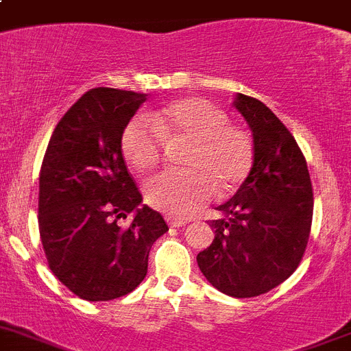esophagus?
Listing matches in <instances>:
<instances>
[{
	"label": "esophagus",
	"instance_id": "obj_1",
	"mask_svg": "<svg viewBox=\"0 0 351 351\" xmlns=\"http://www.w3.org/2000/svg\"><path fill=\"white\" fill-rule=\"evenodd\" d=\"M167 223H169L172 228H181V226H184V224H188V221L176 219V217H167Z\"/></svg>",
	"mask_w": 351,
	"mask_h": 351
}]
</instances>
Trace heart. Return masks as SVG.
<instances>
[{
    "instance_id": "b5f03b06",
    "label": "heart",
    "mask_w": 351,
    "mask_h": 351,
    "mask_svg": "<svg viewBox=\"0 0 351 351\" xmlns=\"http://www.w3.org/2000/svg\"><path fill=\"white\" fill-rule=\"evenodd\" d=\"M167 143H189L182 156L186 170H169L144 186L151 207L184 215L204 207L215 189L228 197L252 172L256 149L245 127L230 123L223 108L202 97H188L154 112L136 117L121 134V153L139 172L158 167Z\"/></svg>"
}]
</instances>
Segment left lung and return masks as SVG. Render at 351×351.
<instances>
[{"instance_id": "8db88e82", "label": "left lung", "mask_w": 351, "mask_h": 351, "mask_svg": "<svg viewBox=\"0 0 351 351\" xmlns=\"http://www.w3.org/2000/svg\"><path fill=\"white\" fill-rule=\"evenodd\" d=\"M234 108L252 130V172L208 221L214 242L197 256L217 291L256 298L287 280L310 239L313 188L306 160L289 128L261 101L237 94Z\"/></svg>"}]
</instances>
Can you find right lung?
Instances as JSON below:
<instances>
[{
	"instance_id": "add662e5",
	"label": "right lung",
	"mask_w": 351,
	"mask_h": 351,
	"mask_svg": "<svg viewBox=\"0 0 351 351\" xmlns=\"http://www.w3.org/2000/svg\"><path fill=\"white\" fill-rule=\"evenodd\" d=\"M144 101L132 90H88L60 118L41 163L38 223L48 268L82 300L134 291L151 245L169 231L160 212L141 205L121 153V134Z\"/></svg>"
}]
</instances>
